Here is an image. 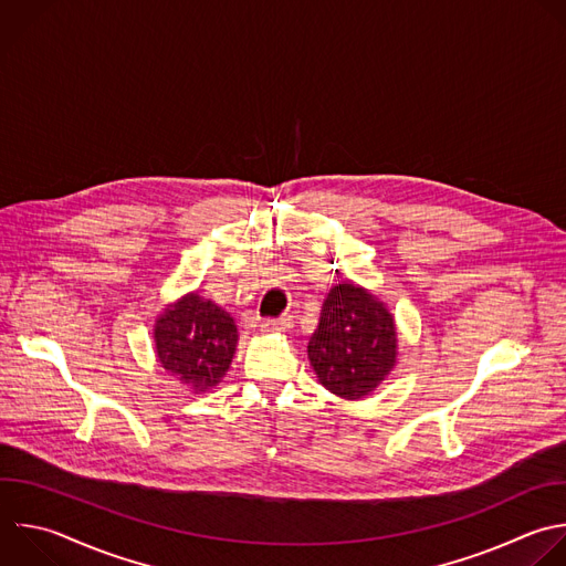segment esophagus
I'll return each mask as SVG.
<instances>
[{
	"label": "esophagus",
	"mask_w": 566,
	"mask_h": 566,
	"mask_svg": "<svg viewBox=\"0 0 566 566\" xmlns=\"http://www.w3.org/2000/svg\"><path fill=\"white\" fill-rule=\"evenodd\" d=\"M291 328H293L291 315H282L277 319H264L262 322V333H277V335H282V333H289Z\"/></svg>",
	"instance_id": "obj_1"
}]
</instances>
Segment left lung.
Listing matches in <instances>:
<instances>
[{"label":"left lung","instance_id":"1","mask_svg":"<svg viewBox=\"0 0 566 566\" xmlns=\"http://www.w3.org/2000/svg\"><path fill=\"white\" fill-rule=\"evenodd\" d=\"M306 353L326 391L342 400H361L398 366L396 315L373 291L339 282L324 300Z\"/></svg>","mask_w":566,"mask_h":566}]
</instances>
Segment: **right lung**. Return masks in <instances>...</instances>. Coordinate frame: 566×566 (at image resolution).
I'll return each mask as SVG.
<instances>
[{
    "instance_id": "obj_1",
    "label": "right lung",
    "mask_w": 566,
    "mask_h": 566,
    "mask_svg": "<svg viewBox=\"0 0 566 566\" xmlns=\"http://www.w3.org/2000/svg\"><path fill=\"white\" fill-rule=\"evenodd\" d=\"M231 313L198 291L166 304L153 324L159 366L193 394H209L227 378L238 350Z\"/></svg>"
}]
</instances>
